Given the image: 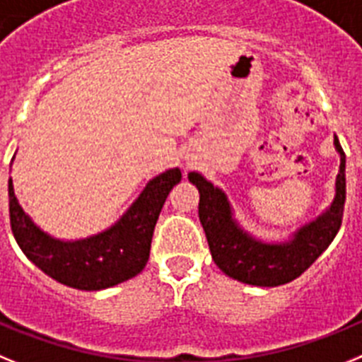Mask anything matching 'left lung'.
I'll return each mask as SVG.
<instances>
[{
    "label": "left lung",
    "instance_id": "8db88e82",
    "mask_svg": "<svg viewBox=\"0 0 362 362\" xmlns=\"http://www.w3.org/2000/svg\"><path fill=\"white\" fill-rule=\"evenodd\" d=\"M333 146L339 153L341 165L332 204L282 242H266L253 237L235 218L233 207L224 191L200 173L191 171L187 175L200 193L199 216L211 257L226 275L244 284L262 288L286 284L303 275L332 244L341 228L346 200V156L337 136L333 138Z\"/></svg>",
    "mask_w": 362,
    "mask_h": 362
}]
</instances>
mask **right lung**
<instances>
[{
	"label": "right lung",
	"instance_id": "obj_1",
	"mask_svg": "<svg viewBox=\"0 0 362 362\" xmlns=\"http://www.w3.org/2000/svg\"><path fill=\"white\" fill-rule=\"evenodd\" d=\"M180 180L178 168L160 173L147 182L115 224L90 237L62 240L34 224L16 199L12 178H8L12 233L27 259L54 281L76 290H105L146 268L156 220L169 191Z\"/></svg>",
	"mask_w": 362,
	"mask_h": 362
}]
</instances>
